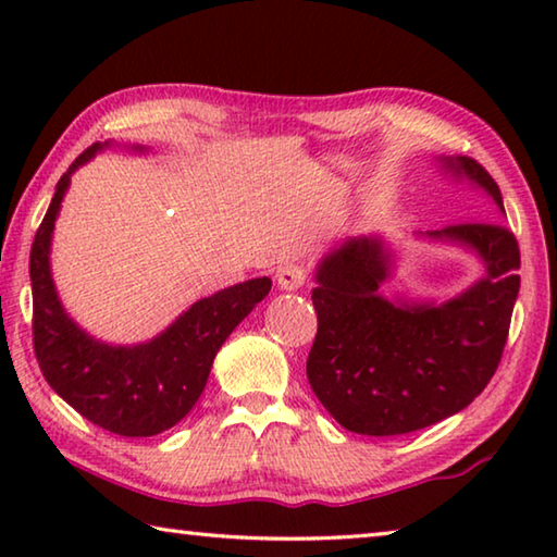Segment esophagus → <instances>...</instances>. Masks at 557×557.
Returning a JSON list of instances; mask_svg holds the SVG:
<instances>
[{
	"label": "esophagus",
	"mask_w": 557,
	"mask_h": 557,
	"mask_svg": "<svg viewBox=\"0 0 557 557\" xmlns=\"http://www.w3.org/2000/svg\"><path fill=\"white\" fill-rule=\"evenodd\" d=\"M305 282H307L305 265H297V262H285V265L277 270V285L282 289L295 292V289L305 285Z\"/></svg>",
	"instance_id": "obj_1"
}]
</instances>
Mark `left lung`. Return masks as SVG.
Here are the masks:
<instances>
[{"mask_svg":"<svg viewBox=\"0 0 557 557\" xmlns=\"http://www.w3.org/2000/svg\"><path fill=\"white\" fill-rule=\"evenodd\" d=\"M504 199L471 157L447 159ZM474 248L486 277L445 305H393L381 297L388 252L379 238H351L326 256L312 289L317 336L307 358L309 385L338 425L369 437L405 435L449 418L476 398L502 363L521 287L516 235L496 221L432 231Z\"/></svg>","mask_w":557,"mask_h":557,"instance_id":"1","label":"left lung"}]
</instances>
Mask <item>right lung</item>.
<instances>
[{"mask_svg":"<svg viewBox=\"0 0 557 557\" xmlns=\"http://www.w3.org/2000/svg\"><path fill=\"white\" fill-rule=\"evenodd\" d=\"M98 149L100 145L88 147L61 176L36 231L29 260L34 354L46 383L92 425L122 437H152L174 428L201 398L219 348L265 299L272 282L248 280L199 299L149 344L122 348L92 342L55 297L49 245L73 169L86 164Z\"/></svg>","mask_w":557,"mask_h":557,"instance_id":"obj_1","label":"right lung"}]
</instances>
